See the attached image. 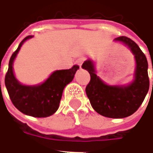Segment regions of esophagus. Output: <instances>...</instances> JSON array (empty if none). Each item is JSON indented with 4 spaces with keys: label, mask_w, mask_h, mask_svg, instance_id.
Here are the masks:
<instances>
[{
    "label": "esophagus",
    "mask_w": 153,
    "mask_h": 153,
    "mask_svg": "<svg viewBox=\"0 0 153 153\" xmlns=\"http://www.w3.org/2000/svg\"><path fill=\"white\" fill-rule=\"evenodd\" d=\"M83 62V59H78V60H76V64H78L79 66H81V65H82Z\"/></svg>",
    "instance_id": "obj_1"
}]
</instances>
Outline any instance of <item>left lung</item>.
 <instances>
[{
    "label": "left lung",
    "mask_w": 153,
    "mask_h": 153,
    "mask_svg": "<svg viewBox=\"0 0 153 153\" xmlns=\"http://www.w3.org/2000/svg\"><path fill=\"white\" fill-rule=\"evenodd\" d=\"M115 40L127 45L134 55L137 65L134 80L131 84L123 87L106 85L97 76L91 60H86L82 65V68L90 74L91 79L85 90L93 109L106 117L125 118L139 108L148 93V65L144 53L132 39L122 36Z\"/></svg>",
    "instance_id": "left-lung-1"
}]
</instances>
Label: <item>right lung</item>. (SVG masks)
Wrapping results in <instances>:
<instances>
[{"mask_svg":"<svg viewBox=\"0 0 153 153\" xmlns=\"http://www.w3.org/2000/svg\"><path fill=\"white\" fill-rule=\"evenodd\" d=\"M31 38L33 36L26 37L12 54L5 77V84L12 103L19 111L33 117H47L57 111L65 87L73 80L79 66L74 65L69 70H56L38 86L22 85L15 79L12 65L23 43Z\"/></svg>","mask_w":153,"mask_h":153,"instance_id":"obj_1","label":"right lung"}]
</instances>
